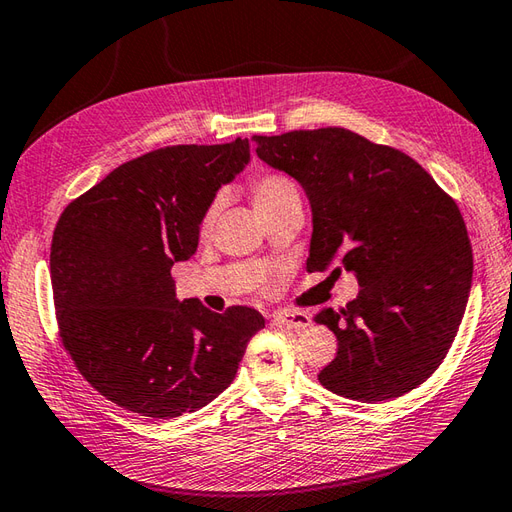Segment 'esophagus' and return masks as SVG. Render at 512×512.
Here are the masks:
<instances>
[{
    "mask_svg": "<svg viewBox=\"0 0 512 512\" xmlns=\"http://www.w3.org/2000/svg\"><path fill=\"white\" fill-rule=\"evenodd\" d=\"M272 320H275L277 325H285V327L296 329V331L310 325V316H307L305 312H279L272 316Z\"/></svg>",
    "mask_w": 512,
    "mask_h": 512,
    "instance_id": "esophagus-1",
    "label": "esophagus"
}]
</instances>
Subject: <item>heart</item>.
Segmentation results:
<instances>
[{"label":"heart","instance_id":"b5f03b06","mask_svg":"<svg viewBox=\"0 0 512 512\" xmlns=\"http://www.w3.org/2000/svg\"><path fill=\"white\" fill-rule=\"evenodd\" d=\"M294 192H296V185L283 174H261L251 183V194H253V202H255L257 211L275 205L277 200L285 198L288 194H294ZM218 213H220V200H213L207 207L205 216H202V220H200L202 233L211 231V227L218 220Z\"/></svg>","mask_w":512,"mask_h":512}]
</instances>
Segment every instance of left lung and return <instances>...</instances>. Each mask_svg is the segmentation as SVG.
Returning a JSON list of instances; mask_svg holds the SVG:
<instances>
[{"label": "left lung", "instance_id": "left-lung-1", "mask_svg": "<svg viewBox=\"0 0 512 512\" xmlns=\"http://www.w3.org/2000/svg\"><path fill=\"white\" fill-rule=\"evenodd\" d=\"M253 141L257 157L310 198L307 270L344 268L360 283L347 307L314 316L338 338L320 384L364 403L421 386L445 360L471 292L473 253L456 202L408 154L347 128Z\"/></svg>", "mask_w": 512, "mask_h": 512}]
</instances>
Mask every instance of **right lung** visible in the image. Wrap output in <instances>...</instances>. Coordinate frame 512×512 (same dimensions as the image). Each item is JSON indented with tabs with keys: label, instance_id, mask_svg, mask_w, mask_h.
<instances>
[{
	"label": "right lung",
	"instance_id": "obj_1",
	"mask_svg": "<svg viewBox=\"0 0 512 512\" xmlns=\"http://www.w3.org/2000/svg\"><path fill=\"white\" fill-rule=\"evenodd\" d=\"M248 161L242 137L152 150L58 218L50 253L58 334L82 377L120 408L174 419L207 406L266 325L253 307L216 314L178 301L170 275L196 253L207 207Z\"/></svg>",
	"mask_w": 512,
	"mask_h": 512
}]
</instances>
